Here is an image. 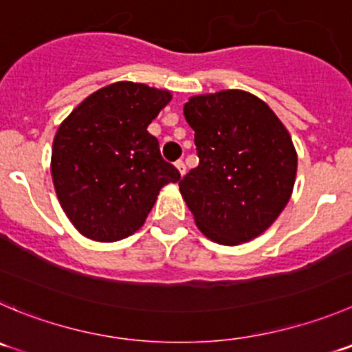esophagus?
<instances>
[{"label":"esophagus","mask_w":352,"mask_h":352,"mask_svg":"<svg viewBox=\"0 0 352 352\" xmlns=\"http://www.w3.org/2000/svg\"><path fill=\"white\" fill-rule=\"evenodd\" d=\"M174 166H176V169L179 170V174H182V176H185L186 166H185V162H183V160H178V162L174 164Z\"/></svg>","instance_id":"1"}]
</instances>
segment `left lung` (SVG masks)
<instances>
[{
	"label": "left lung",
	"mask_w": 352,
	"mask_h": 352,
	"mask_svg": "<svg viewBox=\"0 0 352 352\" xmlns=\"http://www.w3.org/2000/svg\"><path fill=\"white\" fill-rule=\"evenodd\" d=\"M199 166L179 192L200 232L240 245L266 232L292 195L297 152L276 113L242 89L192 96L183 107Z\"/></svg>",
	"instance_id": "8db88e82"
}]
</instances>
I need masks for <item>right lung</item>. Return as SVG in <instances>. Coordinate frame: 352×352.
I'll return each instance as SVG.
<instances>
[{
  "instance_id": "add662e5",
  "label": "right lung",
  "mask_w": 352,
  "mask_h": 352,
  "mask_svg": "<svg viewBox=\"0 0 352 352\" xmlns=\"http://www.w3.org/2000/svg\"><path fill=\"white\" fill-rule=\"evenodd\" d=\"M167 89L119 81L91 93L58 126L52 178L63 212L81 235L117 242L138 232L160 188L179 170L160 157L148 124Z\"/></svg>"
}]
</instances>
